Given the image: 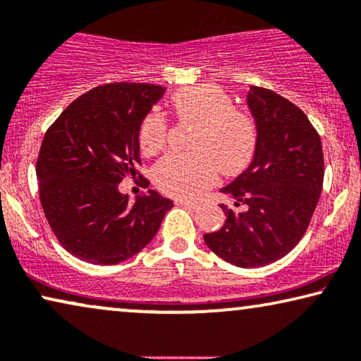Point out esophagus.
I'll use <instances>...</instances> for the list:
<instances>
[{
    "instance_id": "34e87169",
    "label": "esophagus",
    "mask_w": 361,
    "mask_h": 361,
    "mask_svg": "<svg viewBox=\"0 0 361 361\" xmlns=\"http://www.w3.org/2000/svg\"><path fill=\"white\" fill-rule=\"evenodd\" d=\"M176 204L185 206V207H188V209H192V211H196L197 207H200V204H197V202L188 201V200H176Z\"/></svg>"
}]
</instances>
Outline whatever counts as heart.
Segmentation results:
<instances>
[{
	"mask_svg": "<svg viewBox=\"0 0 361 361\" xmlns=\"http://www.w3.org/2000/svg\"><path fill=\"white\" fill-rule=\"evenodd\" d=\"M180 121L196 126L191 154H166L157 161L154 180L166 195L200 196L214 185L217 173L232 176L247 169L255 154L258 129L245 111L237 109L229 93L216 85H196L171 96ZM169 124L159 109H150L139 128L144 154H157L166 142Z\"/></svg>",
	"mask_w": 361,
	"mask_h": 361,
	"instance_id": "heart-1",
	"label": "heart"
}]
</instances>
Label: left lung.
<instances>
[{"mask_svg": "<svg viewBox=\"0 0 361 361\" xmlns=\"http://www.w3.org/2000/svg\"><path fill=\"white\" fill-rule=\"evenodd\" d=\"M247 103L258 129L255 155L221 190L243 209L221 204L227 219L204 242L222 260L255 268L280 260L306 233L322 191L324 154L317 130L289 99L250 86Z\"/></svg>", "mask_w": 361, "mask_h": 361, "instance_id": "left-lung-1", "label": "left lung"}]
</instances>
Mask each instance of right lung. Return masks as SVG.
I'll return each instance as SVG.
<instances>
[{"label":"right lung","mask_w":361,"mask_h":361,"mask_svg":"<svg viewBox=\"0 0 361 361\" xmlns=\"http://www.w3.org/2000/svg\"><path fill=\"white\" fill-rule=\"evenodd\" d=\"M165 90L121 81L96 86L45 132L35 165L40 204L60 245L80 260H128L155 237L173 207L152 190L129 202L118 188L124 178L142 176L139 128Z\"/></svg>","instance_id":"add662e5"}]
</instances>
